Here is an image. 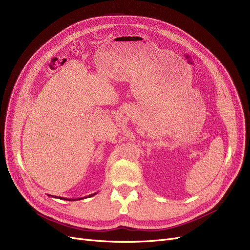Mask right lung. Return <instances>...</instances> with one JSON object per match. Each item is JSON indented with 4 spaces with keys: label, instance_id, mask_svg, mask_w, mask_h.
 Segmentation results:
<instances>
[{
    "label": "right lung",
    "instance_id": "right-lung-1",
    "mask_svg": "<svg viewBox=\"0 0 250 250\" xmlns=\"http://www.w3.org/2000/svg\"><path fill=\"white\" fill-rule=\"evenodd\" d=\"M97 192H95V193H93V194H90V195H88V196H84V197H80V199H65V197H60V196H54V195H50V194H48L49 196H51V197H56V199H60V200H66V201H77V200H83V199H85V197H91V196H93V195H95Z\"/></svg>",
    "mask_w": 250,
    "mask_h": 250
}]
</instances>
